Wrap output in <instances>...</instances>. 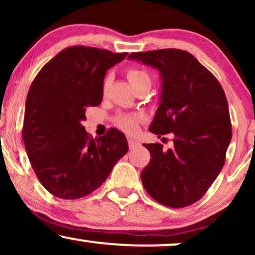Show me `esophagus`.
<instances>
[{"instance_id":"obj_1","label":"esophagus","mask_w":255,"mask_h":255,"mask_svg":"<svg viewBox=\"0 0 255 255\" xmlns=\"http://www.w3.org/2000/svg\"><path fill=\"white\" fill-rule=\"evenodd\" d=\"M136 145H137V142L135 141V140H134V139H130V137H129V139H128V146H129L130 150H131V148L135 147Z\"/></svg>"}]
</instances>
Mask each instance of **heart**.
I'll return each mask as SVG.
<instances>
[{"label":"heart","mask_w":255,"mask_h":255,"mask_svg":"<svg viewBox=\"0 0 255 255\" xmlns=\"http://www.w3.org/2000/svg\"><path fill=\"white\" fill-rule=\"evenodd\" d=\"M126 73H127V78L129 79L133 87H136L137 85L142 83H151L150 75L147 74V72H145L144 69L141 68L129 67ZM107 87L108 78H105L103 81V91L107 90ZM141 119L142 116L140 115V114H119L115 118V124L118 127L121 128L122 130H125L126 133H134L137 128V124H139V121Z\"/></svg>","instance_id":"obj_1"}]
</instances>
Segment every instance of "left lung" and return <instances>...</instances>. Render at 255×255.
<instances>
[{
    "instance_id": "8db88e82",
    "label": "left lung",
    "mask_w": 255,
    "mask_h": 255,
    "mask_svg": "<svg viewBox=\"0 0 255 255\" xmlns=\"http://www.w3.org/2000/svg\"><path fill=\"white\" fill-rule=\"evenodd\" d=\"M128 57L160 71V104L150 130L174 135L168 150L158 142L144 145L151 159L140 174L142 186L159 204L189 206L209 191L225 163L233 133L223 87L188 51L160 49Z\"/></svg>"
}]
</instances>
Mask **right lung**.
<instances>
[{
  "label": "right lung",
  "mask_w": 255,
  "mask_h": 255,
  "mask_svg": "<svg viewBox=\"0 0 255 255\" xmlns=\"http://www.w3.org/2000/svg\"><path fill=\"white\" fill-rule=\"evenodd\" d=\"M127 54L69 46L32 81L22 139L37 178L55 197L79 199L91 194L127 153L122 131L111 128L95 140L81 125L86 108L101 104L105 73Z\"/></svg>",
  "instance_id": "obj_1"
}]
</instances>
